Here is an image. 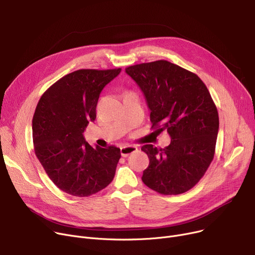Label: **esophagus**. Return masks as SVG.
<instances>
[{
  "label": "esophagus",
  "instance_id": "obj_1",
  "mask_svg": "<svg viewBox=\"0 0 255 255\" xmlns=\"http://www.w3.org/2000/svg\"><path fill=\"white\" fill-rule=\"evenodd\" d=\"M137 151V148L134 145H125L121 148V155L122 157H127L129 154H132Z\"/></svg>",
  "mask_w": 255,
  "mask_h": 255
}]
</instances>
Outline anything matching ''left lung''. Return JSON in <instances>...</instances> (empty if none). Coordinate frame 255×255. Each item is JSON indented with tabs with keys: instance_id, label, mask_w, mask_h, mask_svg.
I'll use <instances>...</instances> for the list:
<instances>
[{
	"instance_id": "8db88e82",
	"label": "left lung",
	"mask_w": 255,
	"mask_h": 255,
	"mask_svg": "<svg viewBox=\"0 0 255 255\" xmlns=\"http://www.w3.org/2000/svg\"><path fill=\"white\" fill-rule=\"evenodd\" d=\"M141 89L151 111L152 129L167 131L164 149L144 144L150 163L141 180L163 195L181 194L204 177L215 154L219 129L217 107L195 73L165 60L125 69Z\"/></svg>"
}]
</instances>
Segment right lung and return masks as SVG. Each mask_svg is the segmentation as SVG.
Here are the masks:
<instances>
[{
	"instance_id": "add662e5",
	"label": "right lung",
	"mask_w": 255,
	"mask_h": 255,
	"mask_svg": "<svg viewBox=\"0 0 255 255\" xmlns=\"http://www.w3.org/2000/svg\"><path fill=\"white\" fill-rule=\"evenodd\" d=\"M121 68L79 69L60 78L40 98L33 117L34 150L49 179L62 191L86 197L113 181L120 149L93 148L83 133L96 119L103 88Z\"/></svg>"
}]
</instances>
